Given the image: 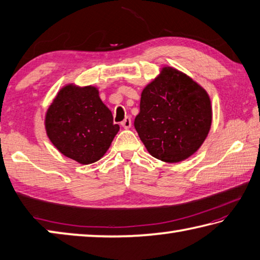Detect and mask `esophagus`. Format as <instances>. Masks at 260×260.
<instances>
[{"label": "esophagus", "mask_w": 260, "mask_h": 260, "mask_svg": "<svg viewBox=\"0 0 260 260\" xmlns=\"http://www.w3.org/2000/svg\"><path fill=\"white\" fill-rule=\"evenodd\" d=\"M121 126L124 127V128H129V127L132 126V119H131V117H126L125 119L121 121Z\"/></svg>", "instance_id": "esophagus-1"}]
</instances>
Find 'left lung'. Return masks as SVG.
Listing matches in <instances>:
<instances>
[{
  "label": "left lung",
  "mask_w": 260,
  "mask_h": 260,
  "mask_svg": "<svg viewBox=\"0 0 260 260\" xmlns=\"http://www.w3.org/2000/svg\"><path fill=\"white\" fill-rule=\"evenodd\" d=\"M211 121L208 93L184 73L164 68L141 94L134 127L151 156L178 162L199 150Z\"/></svg>",
  "instance_id": "left-lung-1"
}]
</instances>
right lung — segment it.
I'll use <instances>...</instances> for the list:
<instances>
[{
    "label": "right lung",
    "mask_w": 260,
    "mask_h": 260,
    "mask_svg": "<svg viewBox=\"0 0 260 260\" xmlns=\"http://www.w3.org/2000/svg\"><path fill=\"white\" fill-rule=\"evenodd\" d=\"M52 144L80 164L99 160L119 131L95 87L69 85L57 94L46 114Z\"/></svg>",
    "instance_id": "obj_1"
}]
</instances>
